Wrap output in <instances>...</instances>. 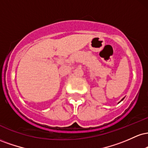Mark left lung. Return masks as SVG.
Returning <instances> with one entry per match:
<instances>
[{
	"mask_svg": "<svg viewBox=\"0 0 148 148\" xmlns=\"http://www.w3.org/2000/svg\"><path fill=\"white\" fill-rule=\"evenodd\" d=\"M124 99H125V97H124V98H123V99H121V101H119V103H120V102H121V101H123V100Z\"/></svg>",
	"mask_w": 148,
	"mask_h": 148,
	"instance_id": "obj_1",
	"label": "left lung"
}]
</instances>
